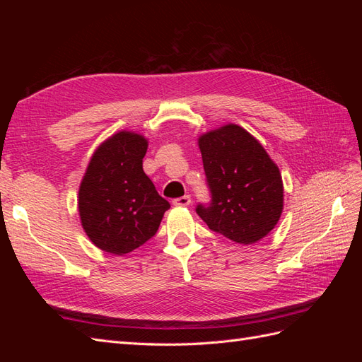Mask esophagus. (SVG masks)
<instances>
[{"label":"esophagus","instance_id":"esophagus-1","mask_svg":"<svg viewBox=\"0 0 362 362\" xmlns=\"http://www.w3.org/2000/svg\"><path fill=\"white\" fill-rule=\"evenodd\" d=\"M192 204V198L189 194H185V196H182V198H177V199H173V205H177V206H189Z\"/></svg>","mask_w":362,"mask_h":362}]
</instances>
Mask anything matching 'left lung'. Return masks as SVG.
Returning a JSON list of instances; mask_svg holds the SVG:
<instances>
[{"label": "left lung", "instance_id": "obj_1", "mask_svg": "<svg viewBox=\"0 0 362 362\" xmlns=\"http://www.w3.org/2000/svg\"><path fill=\"white\" fill-rule=\"evenodd\" d=\"M211 204L196 213L211 231L240 245L264 238L284 208L279 168L245 128L228 124L199 136Z\"/></svg>", "mask_w": 362, "mask_h": 362}]
</instances>
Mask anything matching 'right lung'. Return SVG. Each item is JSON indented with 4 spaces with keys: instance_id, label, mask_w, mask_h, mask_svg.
Segmentation results:
<instances>
[{
    "instance_id": "right-lung-1",
    "label": "right lung",
    "mask_w": 362,
    "mask_h": 362,
    "mask_svg": "<svg viewBox=\"0 0 362 362\" xmlns=\"http://www.w3.org/2000/svg\"><path fill=\"white\" fill-rule=\"evenodd\" d=\"M148 139L119 131L96 148L78 190L84 233L104 252L124 255L154 237L170 204L144 172Z\"/></svg>"
}]
</instances>
